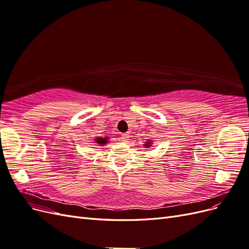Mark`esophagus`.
<instances>
[{
	"label": "esophagus",
	"mask_w": 249,
	"mask_h": 249,
	"mask_svg": "<svg viewBox=\"0 0 249 249\" xmlns=\"http://www.w3.org/2000/svg\"><path fill=\"white\" fill-rule=\"evenodd\" d=\"M122 139L126 142L127 140H129V134H122Z\"/></svg>",
	"instance_id": "obj_1"
}]
</instances>
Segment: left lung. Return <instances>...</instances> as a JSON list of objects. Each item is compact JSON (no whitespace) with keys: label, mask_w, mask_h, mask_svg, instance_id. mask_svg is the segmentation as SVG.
<instances>
[{"label":"left lung","mask_w":249,"mask_h":249,"mask_svg":"<svg viewBox=\"0 0 249 249\" xmlns=\"http://www.w3.org/2000/svg\"><path fill=\"white\" fill-rule=\"evenodd\" d=\"M152 145H153V141H152V140H149V139L144 143V147H145V148L152 147Z\"/></svg>","instance_id":"left-lung-1"}]
</instances>
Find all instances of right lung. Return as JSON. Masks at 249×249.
Returning a JSON list of instances; mask_svg holds the SVG:
<instances>
[{
    "mask_svg": "<svg viewBox=\"0 0 249 249\" xmlns=\"http://www.w3.org/2000/svg\"><path fill=\"white\" fill-rule=\"evenodd\" d=\"M109 142V137H95L94 143L97 146H104Z\"/></svg>",
    "mask_w": 249,
    "mask_h": 249,
    "instance_id": "obj_1",
    "label": "right lung"
}]
</instances>
